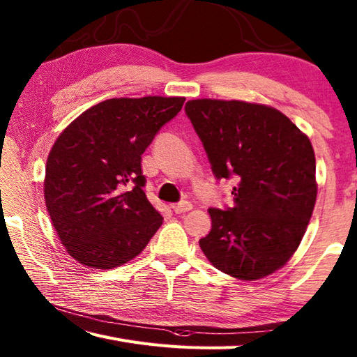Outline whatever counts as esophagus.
Instances as JSON below:
<instances>
[{
    "mask_svg": "<svg viewBox=\"0 0 357 357\" xmlns=\"http://www.w3.org/2000/svg\"><path fill=\"white\" fill-rule=\"evenodd\" d=\"M172 208L174 213L181 215V213H185V211H190L193 208V206L190 202H179V204H173Z\"/></svg>",
    "mask_w": 357,
    "mask_h": 357,
    "instance_id": "1",
    "label": "esophagus"
}]
</instances>
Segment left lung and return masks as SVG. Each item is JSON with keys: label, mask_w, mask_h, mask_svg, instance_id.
<instances>
[{"label": "left lung", "mask_w": 357, "mask_h": 357, "mask_svg": "<svg viewBox=\"0 0 357 357\" xmlns=\"http://www.w3.org/2000/svg\"><path fill=\"white\" fill-rule=\"evenodd\" d=\"M218 179L238 176L233 207L208 208L199 241L213 267L241 280L271 275L304 238L317 196L308 136L282 112L257 102L192 100L185 104Z\"/></svg>", "instance_id": "1"}]
</instances>
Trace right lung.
<instances>
[{
  "mask_svg": "<svg viewBox=\"0 0 357 357\" xmlns=\"http://www.w3.org/2000/svg\"><path fill=\"white\" fill-rule=\"evenodd\" d=\"M184 96L112 98L82 112L53 144L44 199L61 244L75 261L110 270L138 256L162 224L147 199L146 151Z\"/></svg>",
  "mask_w": 357,
  "mask_h": 357,
  "instance_id": "right-lung-1",
  "label": "right lung"
}]
</instances>
